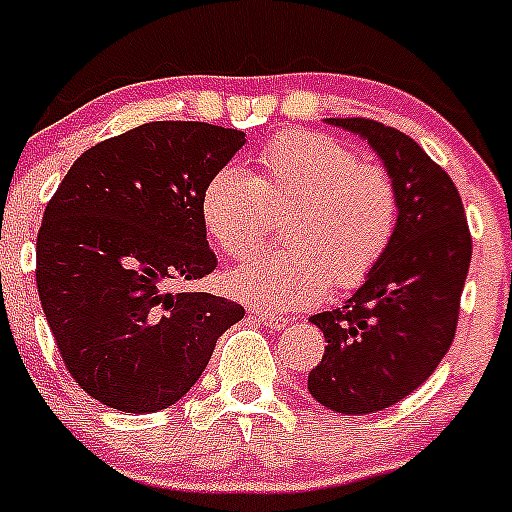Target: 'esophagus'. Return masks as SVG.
Listing matches in <instances>:
<instances>
[{
	"instance_id": "1",
	"label": "esophagus",
	"mask_w": 512,
	"mask_h": 512,
	"mask_svg": "<svg viewBox=\"0 0 512 512\" xmlns=\"http://www.w3.org/2000/svg\"><path fill=\"white\" fill-rule=\"evenodd\" d=\"M254 313V318L261 320L266 328L271 330H283L288 325V318H281V315H273V313H266V310H251Z\"/></svg>"
}]
</instances>
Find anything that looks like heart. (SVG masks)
I'll return each mask as SVG.
<instances>
[{
  "label": "heart",
  "instance_id": "1",
  "mask_svg": "<svg viewBox=\"0 0 512 512\" xmlns=\"http://www.w3.org/2000/svg\"><path fill=\"white\" fill-rule=\"evenodd\" d=\"M399 189L382 165L362 162L345 142L286 130L258 152L256 172H214L202 194V224L229 258L254 256L286 217L288 249L226 273L234 298L263 310L320 303L330 283L350 291L382 263L399 226Z\"/></svg>",
  "mask_w": 512,
  "mask_h": 512
}]
</instances>
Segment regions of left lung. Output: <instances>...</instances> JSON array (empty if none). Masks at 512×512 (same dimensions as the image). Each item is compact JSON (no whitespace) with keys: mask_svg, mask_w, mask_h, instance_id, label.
<instances>
[{"mask_svg":"<svg viewBox=\"0 0 512 512\" xmlns=\"http://www.w3.org/2000/svg\"><path fill=\"white\" fill-rule=\"evenodd\" d=\"M382 157L399 189V226L372 276L342 308L310 318L325 355L308 389L337 414L402 402L434 374L456 335L471 231L456 184L409 135L370 118H328Z\"/></svg>","mask_w":512,"mask_h":512,"instance_id":"1","label":"left lung"}]
</instances>
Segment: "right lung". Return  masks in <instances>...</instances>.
Returning a JSON list of instances; mask_svg holds the SVG:
<instances>
[{
	"instance_id": "obj_1",
	"label": "right lung",
	"mask_w": 512,
	"mask_h": 512,
	"mask_svg": "<svg viewBox=\"0 0 512 512\" xmlns=\"http://www.w3.org/2000/svg\"><path fill=\"white\" fill-rule=\"evenodd\" d=\"M246 133L157 120L83 152L46 204L36 288L78 387L118 412L172 407L207 370L234 300L175 291L217 268L202 194Z\"/></svg>"
}]
</instances>
